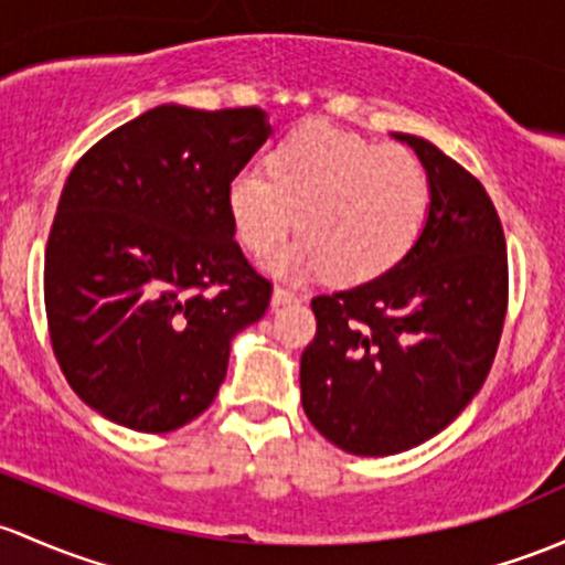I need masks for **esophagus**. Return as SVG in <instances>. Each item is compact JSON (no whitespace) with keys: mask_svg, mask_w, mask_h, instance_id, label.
I'll return each instance as SVG.
<instances>
[{"mask_svg":"<svg viewBox=\"0 0 565 565\" xmlns=\"http://www.w3.org/2000/svg\"><path fill=\"white\" fill-rule=\"evenodd\" d=\"M300 298L287 287H276L273 289V306H284V302H298Z\"/></svg>","mask_w":565,"mask_h":565,"instance_id":"esophagus-1","label":"esophagus"}]
</instances>
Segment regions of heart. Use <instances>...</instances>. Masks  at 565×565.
Returning a JSON list of instances; mask_svg holds the SVG:
<instances>
[{"label":"heart","mask_w":565,"mask_h":565,"mask_svg":"<svg viewBox=\"0 0 565 565\" xmlns=\"http://www.w3.org/2000/svg\"><path fill=\"white\" fill-rule=\"evenodd\" d=\"M430 205L425 168L408 148L358 138L330 124H302L267 157V170L243 168L227 186V211L241 246L265 257L295 227L298 243L270 267L302 278L328 270L360 284L387 273L414 246Z\"/></svg>","instance_id":"obj_1"}]
</instances>
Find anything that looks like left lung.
Listing matches in <instances>:
<instances>
[{"mask_svg":"<svg viewBox=\"0 0 565 565\" xmlns=\"http://www.w3.org/2000/svg\"><path fill=\"white\" fill-rule=\"evenodd\" d=\"M395 138L430 183L423 233L379 278L311 300L317 335L300 358L306 417L362 457L406 452L452 423L482 390L509 302L490 194L433 142Z\"/></svg>","mask_w":565,"mask_h":565,"instance_id":"1","label":"left lung"}]
</instances>
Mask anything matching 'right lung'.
<instances>
[{
	"instance_id": "right-lung-1",
	"label": "right lung",
	"mask_w": 565,
	"mask_h": 565,
	"mask_svg": "<svg viewBox=\"0 0 565 565\" xmlns=\"http://www.w3.org/2000/svg\"><path fill=\"white\" fill-rule=\"evenodd\" d=\"M270 135L259 108L159 105L88 148L45 246V317L70 387L110 423L205 412L273 284L235 241L227 186Z\"/></svg>"
}]
</instances>
